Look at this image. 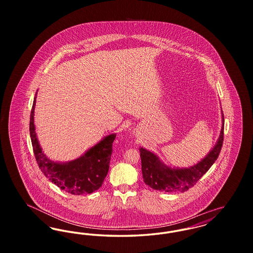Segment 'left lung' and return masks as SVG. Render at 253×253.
Here are the masks:
<instances>
[{
  "instance_id": "left-lung-1",
  "label": "left lung",
  "mask_w": 253,
  "mask_h": 253,
  "mask_svg": "<svg viewBox=\"0 0 253 253\" xmlns=\"http://www.w3.org/2000/svg\"><path fill=\"white\" fill-rule=\"evenodd\" d=\"M224 140V115L222 113V128L214 147L209 152L206 157L195 165L189 168H171L163 163L156 154L140 148L141 169L145 184L152 189L167 192H186L205 173L215 162L220 154Z\"/></svg>"
}]
</instances>
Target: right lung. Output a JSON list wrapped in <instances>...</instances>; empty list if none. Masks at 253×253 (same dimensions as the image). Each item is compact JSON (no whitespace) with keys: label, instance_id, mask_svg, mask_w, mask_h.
Masks as SVG:
<instances>
[{"label":"right lung","instance_id":"1","mask_svg":"<svg viewBox=\"0 0 253 253\" xmlns=\"http://www.w3.org/2000/svg\"><path fill=\"white\" fill-rule=\"evenodd\" d=\"M36 96L30 114L29 131L37 163L43 174L60 190L80 195L98 190L105 179L116 133H111L87 150L83 156L68 162L52 161L46 157L37 137L34 124Z\"/></svg>","mask_w":253,"mask_h":253}]
</instances>
